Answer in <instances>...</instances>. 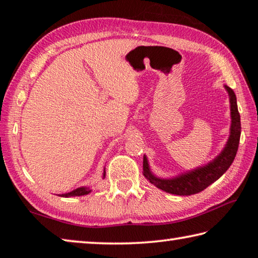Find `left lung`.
Instances as JSON below:
<instances>
[{"instance_id": "1", "label": "left lung", "mask_w": 258, "mask_h": 258, "mask_svg": "<svg viewBox=\"0 0 258 258\" xmlns=\"http://www.w3.org/2000/svg\"><path fill=\"white\" fill-rule=\"evenodd\" d=\"M226 92L229 94L230 100V115H231V126L230 135L226 145L220 154L208 164L187 171L185 173L178 174L177 176L164 178L156 176L151 172L147 156H143V175L149 180L151 184L156 185L158 189L165 192L177 196H191L206 189L208 185L218 180L223 174L228 171V168L234 160L237 155L240 134H241V124H240V115L238 111L237 98L232 89L224 85Z\"/></svg>"}]
</instances>
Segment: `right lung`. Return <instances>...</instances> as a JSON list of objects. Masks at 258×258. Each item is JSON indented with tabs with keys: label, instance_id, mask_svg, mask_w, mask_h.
<instances>
[{
	"label": "right lung",
	"instance_id": "obj_1",
	"mask_svg": "<svg viewBox=\"0 0 258 258\" xmlns=\"http://www.w3.org/2000/svg\"><path fill=\"white\" fill-rule=\"evenodd\" d=\"M102 176H103V177L106 176V169H104V171H103ZM91 191H92V190H91V187H89V186H81V187H77V189L73 190V191H71V192H67V194L60 195V197H64V198H69V197H80V196L89 195Z\"/></svg>",
	"mask_w": 258,
	"mask_h": 258
}]
</instances>
